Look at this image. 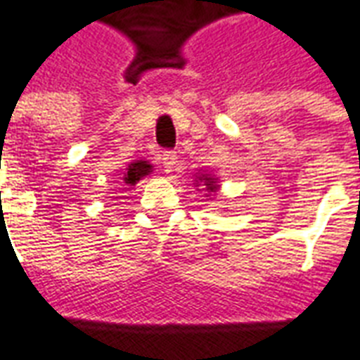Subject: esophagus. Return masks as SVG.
I'll use <instances>...</instances> for the list:
<instances>
[{"label": "esophagus", "instance_id": "1", "mask_svg": "<svg viewBox=\"0 0 360 360\" xmlns=\"http://www.w3.org/2000/svg\"><path fill=\"white\" fill-rule=\"evenodd\" d=\"M175 162H177V156L173 152H164L162 154V165H164L165 173H172L173 167H175Z\"/></svg>", "mask_w": 360, "mask_h": 360}]
</instances>
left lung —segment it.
<instances>
[{
  "instance_id": "8db88e82",
  "label": "left lung",
  "mask_w": 360,
  "mask_h": 360,
  "mask_svg": "<svg viewBox=\"0 0 360 360\" xmlns=\"http://www.w3.org/2000/svg\"><path fill=\"white\" fill-rule=\"evenodd\" d=\"M195 187H200L206 193L204 196H210V198H214V196L218 195L219 191V179L214 175V173L210 172H198L195 175ZM198 188V191H200Z\"/></svg>"
}]
</instances>
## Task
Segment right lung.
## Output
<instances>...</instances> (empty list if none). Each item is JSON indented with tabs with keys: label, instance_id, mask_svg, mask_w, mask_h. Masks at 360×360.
I'll list each match as a JSON object with an SVG mask.
<instances>
[{
	"label": "right lung",
	"instance_id": "add662e5",
	"mask_svg": "<svg viewBox=\"0 0 360 360\" xmlns=\"http://www.w3.org/2000/svg\"><path fill=\"white\" fill-rule=\"evenodd\" d=\"M152 172H154V165L150 164L148 160H134V162L127 165L125 169H121V173H119V183L125 185L123 188H131Z\"/></svg>",
	"mask_w": 360,
	"mask_h": 360
}]
</instances>
